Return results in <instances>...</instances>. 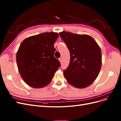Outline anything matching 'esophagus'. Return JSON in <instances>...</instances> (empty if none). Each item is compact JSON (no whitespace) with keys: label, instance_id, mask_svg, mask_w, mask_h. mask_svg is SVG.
<instances>
[{"label":"esophagus","instance_id":"esophagus-1","mask_svg":"<svg viewBox=\"0 0 121 121\" xmlns=\"http://www.w3.org/2000/svg\"><path fill=\"white\" fill-rule=\"evenodd\" d=\"M58 60H59V61L61 63V58H60L59 59H58Z\"/></svg>","mask_w":121,"mask_h":121}]
</instances>
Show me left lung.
Masks as SVG:
<instances>
[{"label":"left lung","instance_id":"obj_1","mask_svg":"<svg viewBox=\"0 0 121 121\" xmlns=\"http://www.w3.org/2000/svg\"><path fill=\"white\" fill-rule=\"evenodd\" d=\"M70 53V61L64 75L67 81L79 89L90 86L99 73L102 56L99 46L92 37L63 31L60 33Z\"/></svg>","mask_w":121,"mask_h":121}]
</instances>
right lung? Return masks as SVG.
<instances>
[{
    "label": "right lung",
    "mask_w": 121,
    "mask_h": 121,
    "mask_svg": "<svg viewBox=\"0 0 121 121\" xmlns=\"http://www.w3.org/2000/svg\"><path fill=\"white\" fill-rule=\"evenodd\" d=\"M56 32H45L24 39L18 49L16 60L22 78L28 85L40 88L51 82L60 66L54 56Z\"/></svg>",
    "instance_id": "add662e5"
}]
</instances>
